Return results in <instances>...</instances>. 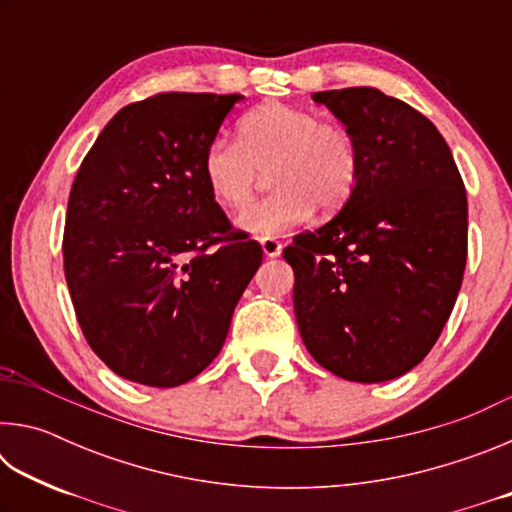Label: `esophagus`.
<instances>
[{"label": "esophagus", "mask_w": 512, "mask_h": 512, "mask_svg": "<svg viewBox=\"0 0 512 512\" xmlns=\"http://www.w3.org/2000/svg\"><path fill=\"white\" fill-rule=\"evenodd\" d=\"M262 250L266 257H280L282 255V244L273 237H266L262 239Z\"/></svg>", "instance_id": "obj_1"}]
</instances>
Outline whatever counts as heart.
<instances>
[{
  "label": "heart",
  "instance_id": "heart-1",
  "mask_svg": "<svg viewBox=\"0 0 512 512\" xmlns=\"http://www.w3.org/2000/svg\"><path fill=\"white\" fill-rule=\"evenodd\" d=\"M203 178L216 203L244 210L259 171L275 192L239 216V228L255 237H280L314 214L348 203L361 176L354 133L311 108L264 103L237 124V142L214 137L203 153Z\"/></svg>",
  "mask_w": 512,
  "mask_h": 512
}]
</instances>
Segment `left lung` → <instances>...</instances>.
<instances>
[{"label": "left lung", "instance_id": "left-lung-1", "mask_svg": "<svg viewBox=\"0 0 512 512\" xmlns=\"http://www.w3.org/2000/svg\"><path fill=\"white\" fill-rule=\"evenodd\" d=\"M354 133L361 176L332 221L293 237L302 341L336 377L377 384L427 357L467 259V196L431 121L377 88L311 94Z\"/></svg>", "mask_w": 512, "mask_h": 512}]
</instances>
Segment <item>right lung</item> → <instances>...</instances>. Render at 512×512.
<instances>
[{"label":"right lung","mask_w":512,"mask_h":512,"mask_svg":"<svg viewBox=\"0 0 512 512\" xmlns=\"http://www.w3.org/2000/svg\"><path fill=\"white\" fill-rule=\"evenodd\" d=\"M241 94L162 92L121 108L69 192L63 262L94 354L128 381L171 388L221 352L262 264L203 178V153Z\"/></svg>","instance_id":"add662e5"}]
</instances>
